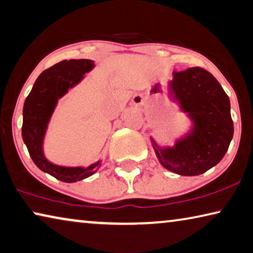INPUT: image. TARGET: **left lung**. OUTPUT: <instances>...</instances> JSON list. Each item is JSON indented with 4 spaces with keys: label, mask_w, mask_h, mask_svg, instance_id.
Masks as SVG:
<instances>
[{
    "label": "left lung",
    "mask_w": 253,
    "mask_h": 253,
    "mask_svg": "<svg viewBox=\"0 0 253 253\" xmlns=\"http://www.w3.org/2000/svg\"><path fill=\"white\" fill-rule=\"evenodd\" d=\"M168 86L189 127L173 145H160L151 136L152 146L164 169L186 177L199 175L224 158L233 138L230 99L217 80L200 67L173 73Z\"/></svg>",
    "instance_id": "8db88e82"
}]
</instances>
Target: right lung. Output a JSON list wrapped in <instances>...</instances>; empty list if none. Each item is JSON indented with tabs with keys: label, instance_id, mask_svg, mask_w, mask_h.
<instances>
[{
	"label": "right lung",
	"instance_id": "obj_1",
	"mask_svg": "<svg viewBox=\"0 0 253 253\" xmlns=\"http://www.w3.org/2000/svg\"><path fill=\"white\" fill-rule=\"evenodd\" d=\"M95 67L91 59H70L43 71L36 80L23 105L22 138L28 152L40 170L63 182H76L91 177L101 167L102 160L89 167H67L53 163L46 158L43 142L58 100L79 85L85 74Z\"/></svg>",
	"mask_w": 253,
	"mask_h": 253
}]
</instances>
